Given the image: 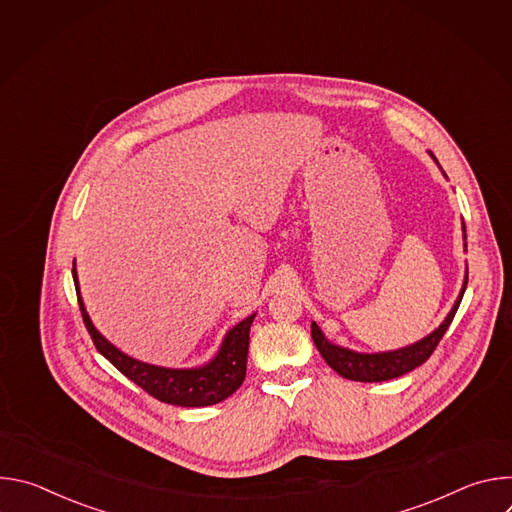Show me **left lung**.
Masks as SVG:
<instances>
[{
	"mask_svg": "<svg viewBox=\"0 0 512 512\" xmlns=\"http://www.w3.org/2000/svg\"><path fill=\"white\" fill-rule=\"evenodd\" d=\"M429 156L435 160V156L429 152ZM437 164V160H435ZM446 176V174H444ZM466 239V235H464ZM466 283H468V271L464 277V285L460 296L454 304V308L450 310V314L446 316V320L437 326L431 334H427L425 338H421L415 344H409L405 348L399 350H389V352H375V354H364V352H354L348 348H342L338 344H332L324 332L320 330V326L316 322H312V338L314 344L318 348V352L322 354V358L330 364V369H334L340 377L350 379V381H360V383H381V381H389V379H397L417 367L431 356V352L435 350V346L440 344V340L444 338L446 330L450 328L462 296L466 291Z\"/></svg>",
	"mask_w": 512,
	"mask_h": 512,
	"instance_id": "8db88e82",
	"label": "left lung"
}]
</instances>
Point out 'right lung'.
<instances>
[{"label":"right lung","instance_id":"add662e5","mask_svg":"<svg viewBox=\"0 0 512 512\" xmlns=\"http://www.w3.org/2000/svg\"><path fill=\"white\" fill-rule=\"evenodd\" d=\"M72 279H75L77 298L83 314V322L93 338L97 350L121 371L127 379H131L145 393L154 399L178 407H206L221 403L231 397L245 381L247 373V352H249V330L255 320V314L239 322L231 328L212 360L196 369H166L158 364H148L135 360L115 348L91 322L79 289L77 269L72 263Z\"/></svg>","mask_w":512,"mask_h":512}]
</instances>
